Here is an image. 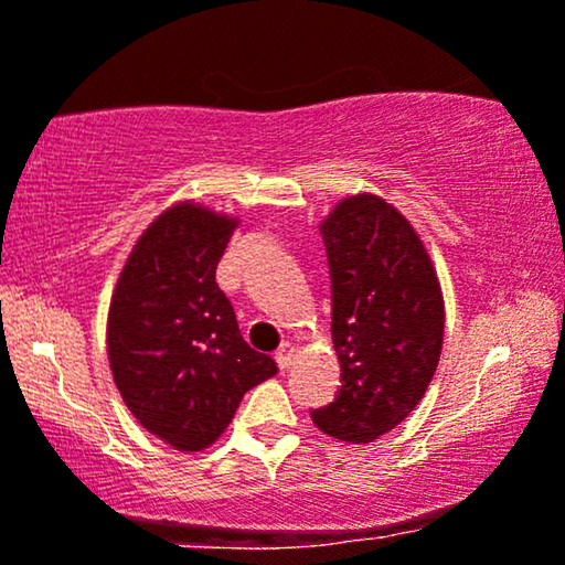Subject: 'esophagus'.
Segmentation results:
<instances>
[{"mask_svg":"<svg viewBox=\"0 0 565 565\" xmlns=\"http://www.w3.org/2000/svg\"><path fill=\"white\" fill-rule=\"evenodd\" d=\"M292 358H296V347H292L290 342H285V344L277 347L275 360H277V365H280V370H288Z\"/></svg>","mask_w":565,"mask_h":565,"instance_id":"1","label":"esophagus"}]
</instances>
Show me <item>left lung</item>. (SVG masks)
Listing matches in <instances>:
<instances>
[{
    "instance_id": "obj_1",
    "label": "left lung",
    "mask_w": 565,
    "mask_h": 565,
    "mask_svg": "<svg viewBox=\"0 0 565 565\" xmlns=\"http://www.w3.org/2000/svg\"><path fill=\"white\" fill-rule=\"evenodd\" d=\"M321 236L342 385L311 416L323 435L365 445L398 427L427 391L443 352V290L412 223L383 198H344Z\"/></svg>"
}]
</instances>
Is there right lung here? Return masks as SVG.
Here are the masks:
<instances>
[{
	"label": "right lung",
	"instance_id": "obj_1",
	"mask_svg": "<svg viewBox=\"0 0 565 565\" xmlns=\"http://www.w3.org/2000/svg\"><path fill=\"white\" fill-rule=\"evenodd\" d=\"M236 218L180 203L159 215L122 267L107 316V354L122 401L174 450L213 445L244 393L277 373L238 331L215 267Z\"/></svg>",
	"mask_w": 565,
	"mask_h": 565
}]
</instances>
